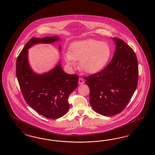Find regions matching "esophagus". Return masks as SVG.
<instances>
[{
  "instance_id": "1",
  "label": "esophagus",
  "mask_w": 155,
  "mask_h": 155,
  "mask_svg": "<svg viewBox=\"0 0 155 155\" xmlns=\"http://www.w3.org/2000/svg\"><path fill=\"white\" fill-rule=\"evenodd\" d=\"M84 83V81L83 78H80L79 80H78V84H79L80 85H82V84H83Z\"/></svg>"
}]
</instances>
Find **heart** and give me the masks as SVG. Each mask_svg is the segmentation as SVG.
<instances>
[{
  "instance_id": "1",
  "label": "heart",
  "mask_w": 155,
  "mask_h": 155,
  "mask_svg": "<svg viewBox=\"0 0 155 155\" xmlns=\"http://www.w3.org/2000/svg\"><path fill=\"white\" fill-rule=\"evenodd\" d=\"M109 45L95 39H87L72 43L66 54V61L73 64L74 61H80L81 68L88 74L101 71L110 58Z\"/></svg>"
}]
</instances>
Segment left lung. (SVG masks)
<instances>
[{
	"label": "left lung",
	"mask_w": 155,
	"mask_h": 155,
	"mask_svg": "<svg viewBox=\"0 0 155 155\" xmlns=\"http://www.w3.org/2000/svg\"><path fill=\"white\" fill-rule=\"evenodd\" d=\"M113 39L116 49L110 62L101 71L84 78L90 90L91 107L106 116L124 109L138 80V60L133 49L119 38Z\"/></svg>",
	"instance_id": "obj_1"
}]
</instances>
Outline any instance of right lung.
I'll use <instances>...</instances> for the list:
<instances>
[{
  "label": "right lung",
  "mask_w": 155,
  "mask_h": 155,
  "mask_svg": "<svg viewBox=\"0 0 155 155\" xmlns=\"http://www.w3.org/2000/svg\"><path fill=\"white\" fill-rule=\"evenodd\" d=\"M59 38L57 36L32 38L16 61V75L25 101L37 113L52 119L62 117L68 110V98L78 86V76L67 74L60 63L47 73L36 74L29 65L28 49L37 44H52Z\"/></svg>",
  "instance_id": "add662e5"
}]
</instances>
